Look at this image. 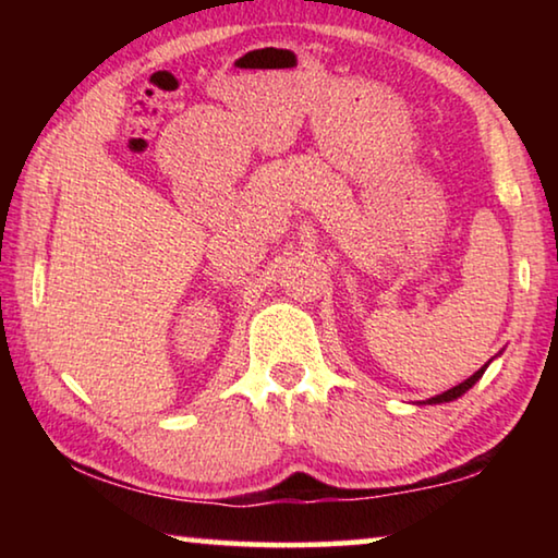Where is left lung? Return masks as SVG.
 <instances>
[{
	"label": "left lung",
	"mask_w": 558,
	"mask_h": 558,
	"mask_svg": "<svg viewBox=\"0 0 558 558\" xmlns=\"http://www.w3.org/2000/svg\"><path fill=\"white\" fill-rule=\"evenodd\" d=\"M485 369H487V364L483 366V369H477L475 374H472L470 379H465V381L458 384V386H452V389H448L446 393H440V396H433V399H428V403H446V401L458 399V396H462V393H465L468 389H472V386H475V381L480 379V376L485 374Z\"/></svg>",
	"instance_id": "obj_1"
}]
</instances>
